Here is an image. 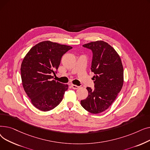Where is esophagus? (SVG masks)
Returning a JSON list of instances; mask_svg holds the SVG:
<instances>
[{"label": "esophagus", "mask_w": 150, "mask_h": 150, "mask_svg": "<svg viewBox=\"0 0 150 150\" xmlns=\"http://www.w3.org/2000/svg\"><path fill=\"white\" fill-rule=\"evenodd\" d=\"M71 86H72V88L74 89H78V88H80L79 86H78L75 85V84H71Z\"/></svg>", "instance_id": "1"}]
</instances>
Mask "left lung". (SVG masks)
<instances>
[{
  "mask_svg": "<svg viewBox=\"0 0 150 150\" xmlns=\"http://www.w3.org/2000/svg\"><path fill=\"white\" fill-rule=\"evenodd\" d=\"M93 53L91 70L95 89L88 87V97L81 101L88 112L99 114L111 106L123 84V67L120 57L113 47L103 41L83 45Z\"/></svg>",
  "mask_w": 150,
  "mask_h": 150,
  "instance_id": "8db88e82",
  "label": "left lung"
}]
</instances>
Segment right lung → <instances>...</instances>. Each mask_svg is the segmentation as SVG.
<instances>
[{
    "label": "right lung",
    "instance_id": "right-lung-1",
    "mask_svg": "<svg viewBox=\"0 0 150 150\" xmlns=\"http://www.w3.org/2000/svg\"><path fill=\"white\" fill-rule=\"evenodd\" d=\"M72 47L50 41L39 42L23 58L21 67L23 88L32 105L42 111L57 107L62 101L67 84L52 80L62 55Z\"/></svg>",
    "mask_w": 150,
    "mask_h": 150
}]
</instances>
